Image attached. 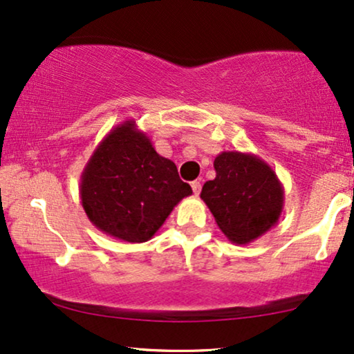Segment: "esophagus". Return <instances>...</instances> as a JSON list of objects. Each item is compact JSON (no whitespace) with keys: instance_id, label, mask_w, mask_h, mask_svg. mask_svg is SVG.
Masks as SVG:
<instances>
[{"instance_id":"esophagus-1","label":"esophagus","mask_w":354,"mask_h":354,"mask_svg":"<svg viewBox=\"0 0 354 354\" xmlns=\"http://www.w3.org/2000/svg\"><path fill=\"white\" fill-rule=\"evenodd\" d=\"M192 190H193V193H195L196 196L200 195V192H201V182H200V180H193V182H192Z\"/></svg>"}]
</instances>
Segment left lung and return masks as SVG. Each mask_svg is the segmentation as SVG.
<instances>
[{
	"label": "left lung",
	"instance_id": "left-lung-1",
	"mask_svg": "<svg viewBox=\"0 0 354 354\" xmlns=\"http://www.w3.org/2000/svg\"><path fill=\"white\" fill-rule=\"evenodd\" d=\"M214 169L216 178L203 185L201 200L232 243L248 245L277 224L283 187L268 162L251 153L222 151Z\"/></svg>",
	"mask_w": 354,
	"mask_h": 354
}]
</instances>
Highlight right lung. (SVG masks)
I'll return each instance as SVG.
<instances>
[{
	"instance_id": "1",
	"label": "right lung",
	"mask_w": 354,
	"mask_h": 354,
	"mask_svg": "<svg viewBox=\"0 0 354 354\" xmlns=\"http://www.w3.org/2000/svg\"><path fill=\"white\" fill-rule=\"evenodd\" d=\"M79 190L91 224L129 243L148 241L193 193L176 164L156 153L133 119L101 140L82 172Z\"/></svg>"
}]
</instances>
